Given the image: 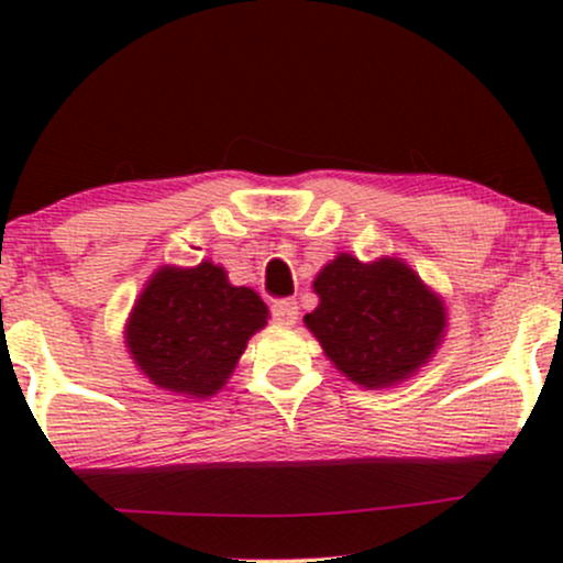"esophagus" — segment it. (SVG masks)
<instances>
[{"label": "esophagus", "instance_id": "34e87169", "mask_svg": "<svg viewBox=\"0 0 563 563\" xmlns=\"http://www.w3.org/2000/svg\"><path fill=\"white\" fill-rule=\"evenodd\" d=\"M273 320L277 325H294L299 320V307L294 299H283L273 303Z\"/></svg>", "mask_w": 563, "mask_h": 563}]
</instances>
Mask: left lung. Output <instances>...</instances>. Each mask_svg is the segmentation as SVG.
I'll use <instances>...</instances> for the list:
<instances>
[{
    "label": "left lung",
    "instance_id": "8db88e82",
    "mask_svg": "<svg viewBox=\"0 0 563 563\" xmlns=\"http://www.w3.org/2000/svg\"><path fill=\"white\" fill-rule=\"evenodd\" d=\"M320 303L303 325L341 373L386 389L429 363L448 328L439 296L399 260L360 262L339 254L314 277Z\"/></svg>",
    "mask_w": 563,
    "mask_h": 563
}]
</instances>
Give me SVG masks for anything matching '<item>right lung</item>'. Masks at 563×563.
<instances>
[{
  "mask_svg": "<svg viewBox=\"0 0 563 563\" xmlns=\"http://www.w3.org/2000/svg\"><path fill=\"white\" fill-rule=\"evenodd\" d=\"M267 318L260 294L232 286L214 262L161 267L129 314L126 346L151 384L206 399L228 384Z\"/></svg>",
  "mask_w": 563,
  "mask_h": 563,
  "instance_id": "1",
  "label": "right lung"
}]
</instances>
